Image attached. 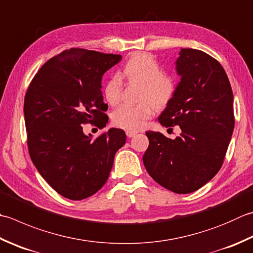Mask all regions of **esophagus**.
I'll return each mask as SVG.
<instances>
[{"instance_id":"1","label":"esophagus","mask_w":253,"mask_h":253,"mask_svg":"<svg viewBox=\"0 0 253 253\" xmlns=\"http://www.w3.org/2000/svg\"><path fill=\"white\" fill-rule=\"evenodd\" d=\"M137 133V131H132V130H126V135H127V137H129V138H131V137H133Z\"/></svg>"}]
</instances>
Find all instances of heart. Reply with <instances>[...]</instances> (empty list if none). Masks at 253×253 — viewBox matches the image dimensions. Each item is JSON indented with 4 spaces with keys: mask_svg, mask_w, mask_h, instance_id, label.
Masks as SVG:
<instances>
[{
    "mask_svg": "<svg viewBox=\"0 0 253 253\" xmlns=\"http://www.w3.org/2000/svg\"><path fill=\"white\" fill-rule=\"evenodd\" d=\"M122 77L128 83L139 85L133 105L125 104L113 112L114 125L127 130H139L153 115L169 104L176 92V81L172 74L163 72L157 59L146 52L132 54L122 68ZM123 84L118 77H112L104 84L103 94L111 105L120 103Z\"/></svg>",
    "mask_w": 253,
    "mask_h": 253,
    "instance_id": "b5f03b06",
    "label": "heart"
}]
</instances>
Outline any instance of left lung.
I'll return each mask as SVG.
<instances>
[{
  "mask_svg": "<svg viewBox=\"0 0 253 253\" xmlns=\"http://www.w3.org/2000/svg\"><path fill=\"white\" fill-rule=\"evenodd\" d=\"M181 81L158 121L180 126L175 139L147 131L142 157L149 175L166 189L187 194L201 189L222 166L235 127L234 95L228 77L215 58L197 49H181Z\"/></svg>",
  "mask_w": 253,
  "mask_h": 253,
  "instance_id": "1",
  "label": "left lung"
}]
</instances>
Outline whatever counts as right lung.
<instances>
[{
  "mask_svg": "<svg viewBox=\"0 0 253 253\" xmlns=\"http://www.w3.org/2000/svg\"><path fill=\"white\" fill-rule=\"evenodd\" d=\"M121 59V54L81 48L63 50L39 69L25 94L29 156L48 184L69 200L95 194L126 142L125 131L118 128L95 140L83 132L85 124L106 126L101 81Z\"/></svg>",
  "mask_w": 253,
  "mask_h": 253,
  "instance_id": "obj_1",
  "label": "right lung"
}]
</instances>
